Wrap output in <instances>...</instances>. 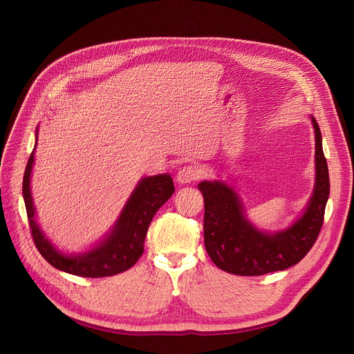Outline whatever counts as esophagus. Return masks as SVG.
Returning a JSON list of instances; mask_svg holds the SVG:
<instances>
[{
    "mask_svg": "<svg viewBox=\"0 0 354 354\" xmlns=\"http://www.w3.org/2000/svg\"><path fill=\"white\" fill-rule=\"evenodd\" d=\"M201 176H202V174H201V171L198 169L196 166L188 165V166H183L182 169L178 172L176 180L179 183H191V182L198 180Z\"/></svg>",
    "mask_w": 354,
    "mask_h": 354,
    "instance_id": "esophagus-1",
    "label": "esophagus"
}]
</instances>
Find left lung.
Returning a JSON list of instances; mask_svg holds the SVG:
<instances>
[{
	"label": "left lung",
	"mask_w": 354,
	"mask_h": 354,
	"mask_svg": "<svg viewBox=\"0 0 354 354\" xmlns=\"http://www.w3.org/2000/svg\"><path fill=\"white\" fill-rule=\"evenodd\" d=\"M315 133V185L304 214L291 227L275 234L258 231L244 216L236 192L221 180L198 185L205 202L203 238L214 264L235 275H263L287 270L307 255L317 239L330 194L327 160L319 123Z\"/></svg>",
	"instance_id": "left-lung-1"
}]
</instances>
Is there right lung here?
Listing matches in <instances>:
<instances>
[{
    "label": "right lung",
    "instance_id": "right-lung-1",
    "mask_svg": "<svg viewBox=\"0 0 354 354\" xmlns=\"http://www.w3.org/2000/svg\"><path fill=\"white\" fill-rule=\"evenodd\" d=\"M35 146L37 143L34 145L26 166L23 196L34 244L46 261L60 271L87 278L116 275L133 267L143 254L145 236L152 218L175 192L171 175L163 174L143 178L127 199L119 219L107 238L87 252L80 255H66L53 247L35 221V208L30 189Z\"/></svg>",
    "mask_w": 354,
    "mask_h": 354
}]
</instances>
